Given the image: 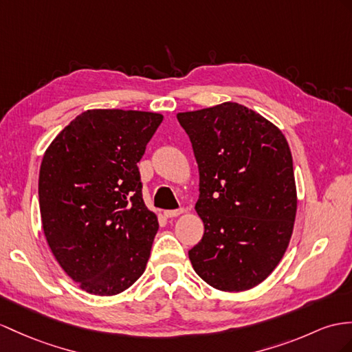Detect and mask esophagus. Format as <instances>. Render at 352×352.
<instances>
[{"mask_svg": "<svg viewBox=\"0 0 352 352\" xmlns=\"http://www.w3.org/2000/svg\"><path fill=\"white\" fill-rule=\"evenodd\" d=\"M184 210L182 209H170V210H164V217L166 218H175L177 215H181Z\"/></svg>", "mask_w": 352, "mask_h": 352, "instance_id": "esophagus-1", "label": "esophagus"}]
</instances>
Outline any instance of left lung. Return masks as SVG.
I'll list each match as a JSON object with an SVG mask.
<instances>
[{"instance_id":"obj_1","label":"left lung","mask_w":352,"mask_h":352,"mask_svg":"<svg viewBox=\"0 0 352 352\" xmlns=\"http://www.w3.org/2000/svg\"><path fill=\"white\" fill-rule=\"evenodd\" d=\"M192 143L204 234L191 248L197 275L221 291H245L275 270L293 233V157L278 128L237 102L177 113Z\"/></svg>"}]
</instances>
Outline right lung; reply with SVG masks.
Instances as JSON below:
<instances>
[{"instance_id":"obj_1","label":"right lung","mask_w":352,"mask_h":352,"mask_svg":"<svg viewBox=\"0 0 352 352\" xmlns=\"http://www.w3.org/2000/svg\"><path fill=\"white\" fill-rule=\"evenodd\" d=\"M160 113L83 111L41 161L38 201L46 241L82 289L115 296L142 276L158 231L137 167Z\"/></svg>"}]
</instances>
